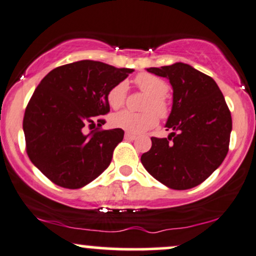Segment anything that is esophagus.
Listing matches in <instances>:
<instances>
[{
  "mask_svg": "<svg viewBox=\"0 0 256 256\" xmlns=\"http://www.w3.org/2000/svg\"><path fill=\"white\" fill-rule=\"evenodd\" d=\"M125 140H136V136L132 134H128V132H126L125 134Z\"/></svg>",
  "mask_w": 256,
  "mask_h": 256,
  "instance_id": "obj_1",
  "label": "esophagus"
}]
</instances>
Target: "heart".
<instances>
[{"instance_id":"1","label":"heart","mask_w":256,"mask_h":256,"mask_svg":"<svg viewBox=\"0 0 256 256\" xmlns=\"http://www.w3.org/2000/svg\"><path fill=\"white\" fill-rule=\"evenodd\" d=\"M134 83L140 91L149 95L143 104L144 113H134L122 110L112 116V124L122 128L128 134H140L155 128L158 124V116L166 118L168 116V106L165 96L168 92V84L164 79L150 73H140L134 78ZM128 95V84L125 82L114 85L107 94V101L112 108L118 110L125 104Z\"/></svg>"}]
</instances>
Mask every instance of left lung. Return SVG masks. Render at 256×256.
Returning <instances> with one entry per match:
<instances>
[{"mask_svg":"<svg viewBox=\"0 0 256 256\" xmlns=\"http://www.w3.org/2000/svg\"><path fill=\"white\" fill-rule=\"evenodd\" d=\"M173 89L167 138L152 137L150 150L140 156L144 168L174 190L198 186L222 165L228 152L231 113L213 78L188 64L150 67Z\"/></svg>","mask_w":256,"mask_h":256,"instance_id":"8db88e82","label":"left lung"}]
</instances>
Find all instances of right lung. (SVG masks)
Segmentation results:
<instances>
[{"mask_svg": "<svg viewBox=\"0 0 256 256\" xmlns=\"http://www.w3.org/2000/svg\"><path fill=\"white\" fill-rule=\"evenodd\" d=\"M134 72L92 60L56 67L44 77L26 107V152L54 184L79 189L110 166L124 138L122 128L95 130L110 112L107 94Z\"/></svg>", "mask_w": 256, "mask_h": 256, "instance_id": "1", "label": "right lung"}]
</instances>
